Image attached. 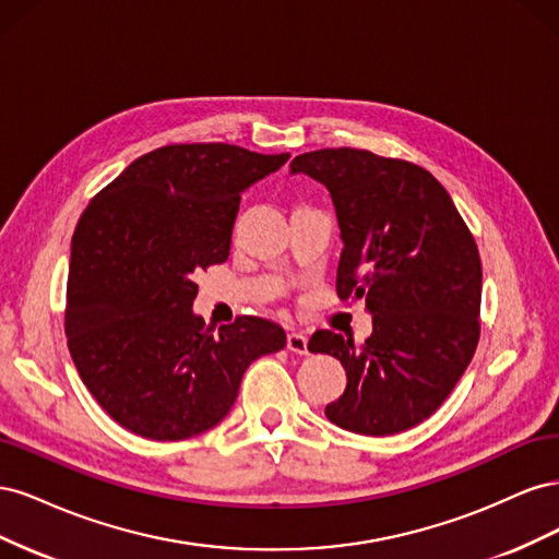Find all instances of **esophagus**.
<instances>
[{"label":"esophagus","instance_id":"1","mask_svg":"<svg viewBox=\"0 0 559 559\" xmlns=\"http://www.w3.org/2000/svg\"><path fill=\"white\" fill-rule=\"evenodd\" d=\"M286 349L294 354H308V337L298 331H292L286 335Z\"/></svg>","mask_w":559,"mask_h":559}]
</instances>
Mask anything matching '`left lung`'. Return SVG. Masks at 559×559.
I'll return each mask as SVG.
<instances>
[{"mask_svg":"<svg viewBox=\"0 0 559 559\" xmlns=\"http://www.w3.org/2000/svg\"><path fill=\"white\" fill-rule=\"evenodd\" d=\"M292 175L329 189L343 240L337 296L364 300L373 317L361 347L333 331L310 337V352L331 354L347 373L326 417L364 436L411 429L441 408L476 352V240L441 181L419 165L321 148L296 156Z\"/></svg>","mask_w":559,"mask_h":559,"instance_id":"1","label":"left lung"}]
</instances>
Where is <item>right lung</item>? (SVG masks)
Masks as SVG:
<instances>
[{
    "instance_id": "obj_1",
    "label": "right lung",
    "mask_w": 559,
    "mask_h": 559,
    "mask_svg": "<svg viewBox=\"0 0 559 559\" xmlns=\"http://www.w3.org/2000/svg\"><path fill=\"white\" fill-rule=\"evenodd\" d=\"M286 160L222 142L163 146L83 210L67 345L83 384L128 431L183 441L216 427L249 364L286 345L270 319L240 317L214 333L193 312L195 275L228 259L242 193Z\"/></svg>"
}]
</instances>
